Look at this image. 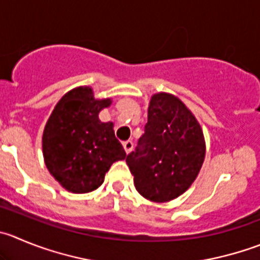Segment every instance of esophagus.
<instances>
[{
  "mask_svg": "<svg viewBox=\"0 0 260 260\" xmlns=\"http://www.w3.org/2000/svg\"><path fill=\"white\" fill-rule=\"evenodd\" d=\"M122 145H123V149H125V152L127 153V154L132 152L133 148H134V144H133V142H130V140H127V142H123Z\"/></svg>",
  "mask_w": 260,
  "mask_h": 260,
  "instance_id": "34e87169",
  "label": "esophagus"
}]
</instances>
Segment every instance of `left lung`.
I'll return each mask as SVG.
<instances>
[{"mask_svg":"<svg viewBox=\"0 0 260 260\" xmlns=\"http://www.w3.org/2000/svg\"><path fill=\"white\" fill-rule=\"evenodd\" d=\"M204 157V135L191 111L169 93L152 95L144 134L126 157L139 194L155 203L180 197L197 179Z\"/></svg>","mask_w":260,"mask_h":260,"instance_id":"left-lung-1","label":"left lung"}]
</instances>
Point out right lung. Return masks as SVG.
I'll use <instances>...</instances> for the list:
<instances>
[{"instance_id":"1","label":"right lung","mask_w":260,"mask_h":260,"mask_svg":"<svg viewBox=\"0 0 260 260\" xmlns=\"http://www.w3.org/2000/svg\"><path fill=\"white\" fill-rule=\"evenodd\" d=\"M111 103L110 98L95 100L90 86H79L58 101L47 121L42 138L44 163L69 191L98 189L112 163L125 159L113 123L98 118Z\"/></svg>"}]
</instances>
